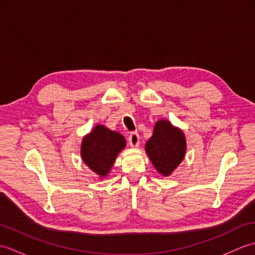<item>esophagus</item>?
<instances>
[{
    "instance_id": "1",
    "label": "esophagus",
    "mask_w": 255,
    "mask_h": 255,
    "mask_svg": "<svg viewBox=\"0 0 255 255\" xmlns=\"http://www.w3.org/2000/svg\"><path fill=\"white\" fill-rule=\"evenodd\" d=\"M128 142H129V145H130L131 148H137L139 143H140L139 134L137 132H131L130 134H129Z\"/></svg>"
}]
</instances>
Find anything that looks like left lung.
Masks as SVG:
<instances>
[{
	"label": "left lung",
	"mask_w": 255,
	"mask_h": 255,
	"mask_svg": "<svg viewBox=\"0 0 255 255\" xmlns=\"http://www.w3.org/2000/svg\"><path fill=\"white\" fill-rule=\"evenodd\" d=\"M144 148L155 170L162 176H170L185 156L186 138L181 128L167 119H160Z\"/></svg>",
	"instance_id": "obj_1"
}]
</instances>
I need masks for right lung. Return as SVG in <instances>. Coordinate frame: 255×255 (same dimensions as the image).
Returning a JSON list of instances; mask_svg holds the SVG:
<instances>
[{
    "label": "right lung",
    "mask_w": 255,
    "mask_h": 255,
    "mask_svg": "<svg viewBox=\"0 0 255 255\" xmlns=\"http://www.w3.org/2000/svg\"><path fill=\"white\" fill-rule=\"evenodd\" d=\"M126 147V139L104 125H96L81 142V158L99 178L106 177L117 155Z\"/></svg>",
    "instance_id": "add662e5"
}]
</instances>
